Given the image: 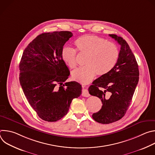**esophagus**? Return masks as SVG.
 Returning <instances> with one entry per match:
<instances>
[{
    "label": "esophagus",
    "mask_w": 155,
    "mask_h": 155,
    "mask_svg": "<svg viewBox=\"0 0 155 155\" xmlns=\"http://www.w3.org/2000/svg\"><path fill=\"white\" fill-rule=\"evenodd\" d=\"M82 96L83 97H89L90 96L89 92L86 90V89H83L82 90V93H81Z\"/></svg>",
    "instance_id": "esophagus-1"
}]
</instances>
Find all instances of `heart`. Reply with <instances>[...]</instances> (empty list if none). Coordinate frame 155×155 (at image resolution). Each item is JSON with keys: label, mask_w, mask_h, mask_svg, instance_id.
I'll list each match as a JSON object with an SVG mask.
<instances>
[{"label": "heart", "mask_w": 155, "mask_h": 155, "mask_svg": "<svg viewBox=\"0 0 155 155\" xmlns=\"http://www.w3.org/2000/svg\"><path fill=\"white\" fill-rule=\"evenodd\" d=\"M78 54L86 56L84 67L80 68L72 73V78L82 84L90 83L96 76H104L111 71L116 64L119 51L115 44L93 35L79 37L75 42ZM69 47L61 51V58L71 69L77 65V52Z\"/></svg>", "instance_id": "obj_1"}]
</instances>
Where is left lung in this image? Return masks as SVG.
<instances>
[{
    "instance_id": "obj_1",
    "label": "left lung",
    "mask_w": 155,
    "mask_h": 155,
    "mask_svg": "<svg viewBox=\"0 0 155 155\" xmlns=\"http://www.w3.org/2000/svg\"><path fill=\"white\" fill-rule=\"evenodd\" d=\"M109 36L121 46L118 61L111 71L95 80L88 89L91 95L102 101L101 110L92 115L102 124L115 122L124 116L139 78L138 64L127 43L115 34Z\"/></svg>"
}]
</instances>
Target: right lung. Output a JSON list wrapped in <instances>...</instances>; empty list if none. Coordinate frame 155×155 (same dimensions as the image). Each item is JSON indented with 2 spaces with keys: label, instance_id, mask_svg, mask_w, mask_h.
I'll list each match as a JSON object with an SVG mask.
<instances>
[{
  "label": "right lung",
  "instance_id": "add662e5",
  "mask_svg": "<svg viewBox=\"0 0 155 155\" xmlns=\"http://www.w3.org/2000/svg\"><path fill=\"white\" fill-rule=\"evenodd\" d=\"M70 31L43 33L25 48L19 63V82L38 116L48 122L67 115L72 101L81 94L77 81L65 82L70 75L61 51L72 37Z\"/></svg>",
  "mask_w": 155,
  "mask_h": 155
}]
</instances>
